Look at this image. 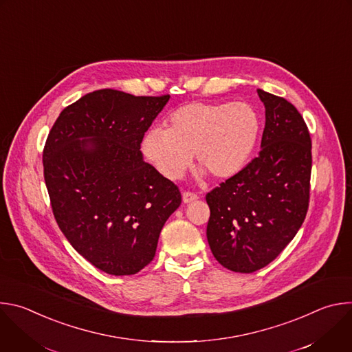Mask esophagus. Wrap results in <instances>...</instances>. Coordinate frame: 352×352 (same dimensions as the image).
<instances>
[{"mask_svg":"<svg viewBox=\"0 0 352 352\" xmlns=\"http://www.w3.org/2000/svg\"><path fill=\"white\" fill-rule=\"evenodd\" d=\"M197 195L196 193H192V192H184L182 193V202L185 204V205H188V204H190V202H195V200H197Z\"/></svg>","mask_w":352,"mask_h":352,"instance_id":"esophagus-1","label":"esophagus"}]
</instances>
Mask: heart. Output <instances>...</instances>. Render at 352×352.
<instances>
[{"label": "heart", "mask_w": 352, "mask_h": 352, "mask_svg": "<svg viewBox=\"0 0 352 352\" xmlns=\"http://www.w3.org/2000/svg\"><path fill=\"white\" fill-rule=\"evenodd\" d=\"M261 135L258 111L248 103H189L167 120V129H148L142 140L144 157L167 179H179L193 155L202 167L226 181L238 175L252 157Z\"/></svg>", "instance_id": "1"}]
</instances>
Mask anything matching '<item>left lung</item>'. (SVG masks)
Masks as SVG:
<instances>
[{"label":"left lung","instance_id":"8db88e82","mask_svg":"<svg viewBox=\"0 0 352 352\" xmlns=\"http://www.w3.org/2000/svg\"><path fill=\"white\" fill-rule=\"evenodd\" d=\"M265 106L261 153L238 175L206 195L208 242L216 261L254 273L292 241L309 206L311 136L285 98L258 89Z\"/></svg>","mask_w":352,"mask_h":352}]
</instances>
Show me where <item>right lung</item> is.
Returning <instances> with one entry per match:
<instances>
[{
  "instance_id": "1",
  "label": "right lung",
  "mask_w": 352,
  "mask_h": 352,
  "mask_svg": "<svg viewBox=\"0 0 352 352\" xmlns=\"http://www.w3.org/2000/svg\"><path fill=\"white\" fill-rule=\"evenodd\" d=\"M168 100L96 90L64 109L48 133L43 166L57 224L104 273L131 276L152 262L181 205L178 188L140 152Z\"/></svg>"
}]
</instances>
